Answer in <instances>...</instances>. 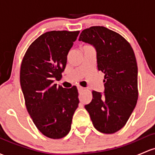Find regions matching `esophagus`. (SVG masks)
Returning a JSON list of instances; mask_svg holds the SVG:
<instances>
[{"label": "esophagus", "mask_w": 155, "mask_h": 155, "mask_svg": "<svg viewBox=\"0 0 155 155\" xmlns=\"http://www.w3.org/2000/svg\"><path fill=\"white\" fill-rule=\"evenodd\" d=\"M78 90H79V91H82L84 90V87H82V86H78Z\"/></svg>", "instance_id": "obj_1"}]
</instances>
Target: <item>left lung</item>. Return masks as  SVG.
Listing matches in <instances>:
<instances>
[{
	"label": "left lung",
	"instance_id": "obj_1",
	"mask_svg": "<svg viewBox=\"0 0 155 155\" xmlns=\"http://www.w3.org/2000/svg\"><path fill=\"white\" fill-rule=\"evenodd\" d=\"M79 40L95 47L97 68L105 74V94L93 91L92 100L84 107L96 129L114 134L126 124L137 102L134 53L121 35L100 26L84 30Z\"/></svg>",
	"mask_w": 155,
	"mask_h": 155
}]
</instances>
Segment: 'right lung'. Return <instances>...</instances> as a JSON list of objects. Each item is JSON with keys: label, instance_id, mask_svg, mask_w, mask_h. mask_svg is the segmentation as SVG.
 Here are the masks:
<instances>
[{"label": "right lung", "instance_id": "1", "mask_svg": "<svg viewBox=\"0 0 155 155\" xmlns=\"http://www.w3.org/2000/svg\"><path fill=\"white\" fill-rule=\"evenodd\" d=\"M79 31H50L30 45L21 65L20 83L25 105L34 124L45 136L60 139L71 131L79 101L76 86L63 88L61 79L67 56Z\"/></svg>", "mask_w": 155, "mask_h": 155}]
</instances>
